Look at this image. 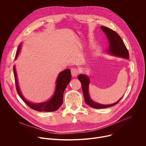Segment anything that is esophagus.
I'll return each mask as SVG.
<instances>
[{"mask_svg": "<svg viewBox=\"0 0 146 146\" xmlns=\"http://www.w3.org/2000/svg\"><path fill=\"white\" fill-rule=\"evenodd\" d=\"M78 73V71L76 68H73L71 69V74H72V77H76L77 76Z\"/></svg>", "mask_w": 146, "mask_h": 146, "instance_id": "1", "label": "esophagus"}]
</instances>
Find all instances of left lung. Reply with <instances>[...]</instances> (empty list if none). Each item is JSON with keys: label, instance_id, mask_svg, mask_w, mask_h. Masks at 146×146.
I'll return each instance as SVG.
<instances>
[{"label": "left lung", "instance_id": "1", "mask_svg": "<svg viewBox=\"0 0 146 146\" xmlns=\"http://www.w3.org/2000/svg\"><path fill=\"white\" fill-rule=\"evenodd\" d=\"M100 28L105 33L109 41V47L108 52L113 55L129 59V52L125 45L123 41L119 35L114 31L106 27L101 26ZM78 79L81 82L83 95L84 97L86 103L90 107L94 109H104L112 107L120 101L122 98L117 102L111 104V105H101L98 103L94 102L90 98L88 93V86L90 84V80L87 76L84 74H80L78 76Z\"/></svg>", "mask_w": 146, "mask_h": 146}]
</instances>
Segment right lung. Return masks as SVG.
<instances>
[{
    "label": "right lung",
    "instance_id": "right-lung-1",
    "mask_svg": "<svg viewBox=\"0 0 146 146\" xmlns=\"http://www.w3.org/2000/svg\"><path fill=\"white\" fill-rule=\"evenodd\" d=\"M20 46H18L15 59L17 58L19 50H20ZM13 71L15 78V87L18 94L20 96V98L23 99V100L27 104V105L31 108V109L38 111H46V112H51L56 111L62 105L63 103V95L65 88L69 82L71 80L72 76L71 72L69 69H66L63 72H60L56 79V88L55 91L54 92V95L52 98L48 101L37 104H33L27 101L22 95L21 93L18 86V81L17 77L15 72V66H13Z\"/></svg>",
    "mask_w": 146,
    "mask_h": 146
}]
</instances>
